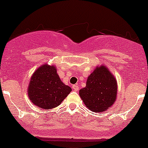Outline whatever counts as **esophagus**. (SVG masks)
Returning a JSON list of instances; mask_svg holds the SVG:
<instances>
[{
	"label": "esophagus",
	"mask_w": 148,
	"mask_h": 148,
	"mask_svg": "<svg viewBox=\"0 0 148 148\" xmlns=\"http://www.w3.org/2000/svg\"><path fill=\"white\" fill-rule=\"evenodd\" d=\"M72 88L74 89V91H78V90H79L78 84H74V85H73L72 86Z\"/></svg>",
	"instance_id": "1"
}]
</instances>
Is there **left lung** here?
I'll use <instances>...</instances> for the list:
<instances>
[{"instance_id": "8db88e82", "label": "left lung", "mask_w": 148, "mask_h": 148, "mask_svg": "<svg viewBox=\"0 0 148 148\" xmlns=\"http://www.w3.org/2000/svg\"><path fill=\"white\" fill-rule=\"evenodd\" d=\"M116 79L106 66H96L87 77L86 87L79 90V96L92 112L106 111L115 103L117 97Z\"/></svg>"}]
</instances>
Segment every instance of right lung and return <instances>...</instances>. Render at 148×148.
<instances>
[{
  "instance_id": "1",
  "label": "right lung",
  "mask_w": 148,
  "mask_h": 148,
  "mask_svg": "<svg viewBox=\"0 0 148 148\" xmlns=\"http://www.w3.org/2000/svg\"><path fill=\"white\" fill-rule=\"evenodd\" d=\"M71 92L61 82L55 65L45 64L38 67L30 79L27 93L34 105L42 109L57 107Z\"/></svg>"
}]
</instances>
